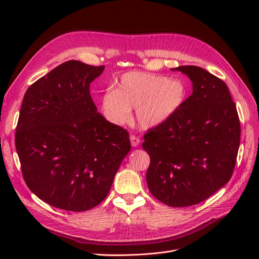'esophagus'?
<instances>
[{
    "label": "esophagus",
    "mask_w": 259,
    "mask_h": 259,
    "mask_svg": "<svg viewBox=\"0 0 259 259\" xmlns=\"http://www.w3.org/2000/svg\"><path fill=\"white\" fill-rule=\"evenodd\" d=\"M130 138H131V144L133 147H137L139 145V143H140L139 137H137L136 135H131Z\"/></svg>",
    "instance_id": "obj_1"
}]
</instances>
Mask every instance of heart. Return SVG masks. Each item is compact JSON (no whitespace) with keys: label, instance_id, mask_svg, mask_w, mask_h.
I'll list each match as a JSON object with an SVG mask.
<instances>
[{"label":"heart","instance_id":"b5f03b06","mask_svg":"<svg viewBox=\"0 0 259 259\" xmlns=\"http://www.w3.org/2000/svg\"><path fill=\"white\" fill-rule=\"evenodd\" d=\"M187 98L185 84L177 79L130 71L109 89L101 97V110L107 119L115 124L126 122L132 109L136 108L138 123L144 128H153L173 117Z\"/></svg>","mask_w":259,"mask_h":259}]
</instances>
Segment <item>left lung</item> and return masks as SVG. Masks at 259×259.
Returning <instances> with one entry per match:
<instances>
[{
  "instance_id": "left-lung-1",
  "label": "left lung",
  "mask_w": 259,
  "mask_h": 259,
  "mask_svg": "<svg viewBox=\"0 0 259 259\" xmlns=\"http://www.w3.org/2000/svg\"><path fill=\"white\" fill-rule=\"evenodd\" d=\"M193 92L179 111L144 135L150 156L146 179L155 199L171 207L195 205L229 182L241 125L226 83L197 66H180Z\"/></svg>"
}]
</instances>
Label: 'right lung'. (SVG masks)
<instances>
[{"label":"right lung","instance_id":"right-lung-1","mask_svg":"<svg viewBox=\"0 0 259 259\" xmlns=\"http://www.w3.org/2000/svg\"><path fill=\"white\" fill-rule=\"evenodd\" d=\"M105 66L69 60L27 90L15 145L29 189L71 211L103 202L130 150L126 130L97 112L91 83Z\"/></svg>","mask_w":259,"mask_h":259}]
</instances>
